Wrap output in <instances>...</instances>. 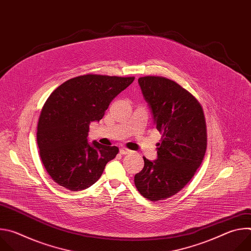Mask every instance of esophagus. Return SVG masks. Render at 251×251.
I'll return each mask as SVG.
<instances>
[{"instance_id": "1", "label": "esophagus", "mask_w": 251, "mask_h": 251, "mask_svg": "<svg viewBox=\"0 0 251 251\" xmlns=\"http://www.w3.org/2000/svg\"><path fill=\"white\" fill-rule=\"evenodd\" d=\"M120 153L122 154V155H126V154H130L131 153V150H129V149H127V148H125V147H122L121 149H120Z\"/></svg>"}]
</instances>
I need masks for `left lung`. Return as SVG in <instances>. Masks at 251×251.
I'll list each match as a JSON object with an SVG mask.
<instances>
[{
	"label": "left lung",
	"instance_id": "obj_1",
	"mask_svg": "<svg viewBox=\"0 0 251 251\" xmlns=\"http://www.w3.org/2000/svg\"><path fill=\"white\" fill-rule=\"evenodd\" d=\"M161 132L155 161L144 159L135 175L139 193L157 201L180 192L201 166L206 150V125L200 102L180 84L163 76L138 79Z\"/></svg>",
	"mask_w": 251,
	"mask_h": 251
}]
</instances>
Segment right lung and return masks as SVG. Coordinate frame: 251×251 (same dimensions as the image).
Here are the masks:
<instances>
[{
    "mask_svg": "<svg viewBox=\"0 0 251 251\" xmlns=\"http://www.w3.org/2000/svg\"><path fill=\"white\" fill-rule=\"evenodd\" d=\"M134 79L85 75L63 82L50 95L39 119L37 141L42 162L56 184L74 192L85 190L116 157V146L96 141L89 144V124L101 120L111 101Z\"/></svg>",
    "mask_w": 251,
    "mask_h": 251,
    "instance_id": "obj_1",
    "label": "right lung"
}]
</instances>
